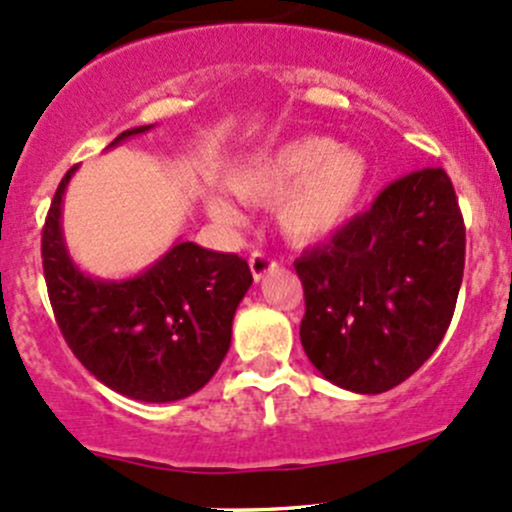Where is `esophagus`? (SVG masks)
I'll list each match as a JSON object with an SVG mask.
<instances>
[{
	"label": "esophagus",
	"mask_w": 512,
	"mask_h": 512,
	"mask_svg": "<svg viewBox=\"0 0 512 512\" xmlns=\"http://www.w3.org/2000/svg\"><path fill=\"white\" fill-rule=\"evenodd\" d=\"M277 267V262L272 260V257L262 255V252H255V255L250 257V272L252 277H255V282H260L262 277L267 275V272H272Z\"/></svg>",
	"instance_id": "esophagus-1"
}]
</instances>
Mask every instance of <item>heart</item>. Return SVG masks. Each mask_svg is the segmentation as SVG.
Listing matches in <instances>:
<instances>
[{
	"mask_svg": "<svg viewBox=\"0 0 512 512\" xmlns=\"http://www.w3.org/2000/svg\"><path fill=\"white\" fill-rule=\"evenodd\" d=\"M225 183L247 203H277L280 230L297 242H314L352 218L369 183V163L329 136H299L242 163ZM205 208L220 223L240 220L223 195L210 193Z\"/></svg>",
	"mask_w": 512,
	"mask_h": 512,
	"instance_id": "b5f03b06",
	"label": "heart"
}]
</instances>
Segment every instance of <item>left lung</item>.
Wrapping results in <instances>:
<instances>
[{
    "instance_id": "8db88e82",
    "label": "left lung",
    "mask_w": 512,
    "mask_h": 512,
    "mask_svg": "<svg viewBox=\"0 0 512 512\" xmlns=\"http://www.w3.org/2000/svg\"><path fill=\"white\" fill-rule=\"evenodd\" d=\"M466 262V225L443 168L386 185L327 245L294 260L304 354L356 394L394 389L441 344Z\"/></svg>"
}]
</instances>
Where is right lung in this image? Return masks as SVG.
<instances>
[{
	"label": "right lung",
	"mask_w": 512,
	"mask_h": 512,
	"mask_svg": "<svg viewBox=\"0 0 512 512\" xmlns=\"http://www.w3.org/2000/svg\"><path fill=\"white\" fill-rule=\"evenodd\" d=\"M151 128H128L108 148ZM74 170L56 188L41 232L46 289L66 344L103 386L128 399L168 404L195 394L230 349L232 317L252 285L250 267L237 255L178 240L136 277L86 275L61 230Z\"/></svg>",
	"instance_id": "right-lung-1"
}]
</instances>
